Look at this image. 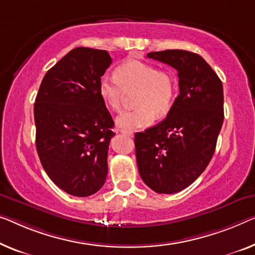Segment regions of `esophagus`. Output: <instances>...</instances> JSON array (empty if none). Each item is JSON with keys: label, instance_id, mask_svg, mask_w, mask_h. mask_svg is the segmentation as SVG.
I'll use <instances>...</instances> for the list:
<instances>
[{"label": "esophagus", "instance_id": "34e87169", "mask_svg": "<svg viewBox=\"0 0 255 255\" xmlns=\"http://www.w3.org/2000/svg\"><path fill=\"white\" fill-rule=\"evenodd\" d=\"M120 132H121V134H124V135H126V136H128V137H132V136H134V134H132V132H131V131L123 130V129H121V130H120Z\"/></svg>", "mask_w": 255, "mask_h": 255}]
</instances>
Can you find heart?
Returning a JSON list of instances; mask_svg holds the SVG:
<instances>
[{
  "label": "heart",
  "instance_id": "b5f03b06",
  "mask_svg": "<svg viewBox=\"0 0 255 255\" xmlns=\"http://www.w3.org/2000/svg\"><path fill=\"white\" fill-rule=\"evenodd\" d=\"M139 88L134 110L121 112L117 125L123 130L131 131L153 123L155 113L168 111L175 98V80L169 72L158 70L142 60H127L117 67L116 77L103 75L98 82V93L110 109L118 111L125 91Z\"/></svg>",
  "mask_w": 255,
  "mask_h": 255
}]
</instances>
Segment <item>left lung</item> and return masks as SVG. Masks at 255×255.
Wrapping results in <instances>:
<instances>
[{"mask_svg":"<svg viewBox=\"0 0 255 255\" xmlns=\"http://www.w3.org/2000/svg\"><path fill=\"white\" fill-rule=\"evenodd\" d=\"M177 71L180 95L166 119L135 134L138 172L158 193L193 183L214 154L223 119V86L203 57L185 50L149 52Z\"/></svg>","mask_w":255,"mask_h":255,"instance_id":"obj_1","label":"left lung"}]
</instances>
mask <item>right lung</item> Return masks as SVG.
I'll return each instance as SVG.
<instances>
[{
	"label": "right lung",
	"instance_id": "obj_1",
	"mask_svg": "<svg viewBox=\"0 0 255 255\" xmlns=\"http://www.w3.org/2000/svg\"><path fill=\"white\" fill-rule=\"evenodd\" d=\"M111 63L108 51L75 48L45 73L36 95L37 154L50 180L68 195L88 197L105 183L116 132L98 82Z\"/></svg>",
	"mask_w": 255,
	"mask_h": 255
}]
</instances>
